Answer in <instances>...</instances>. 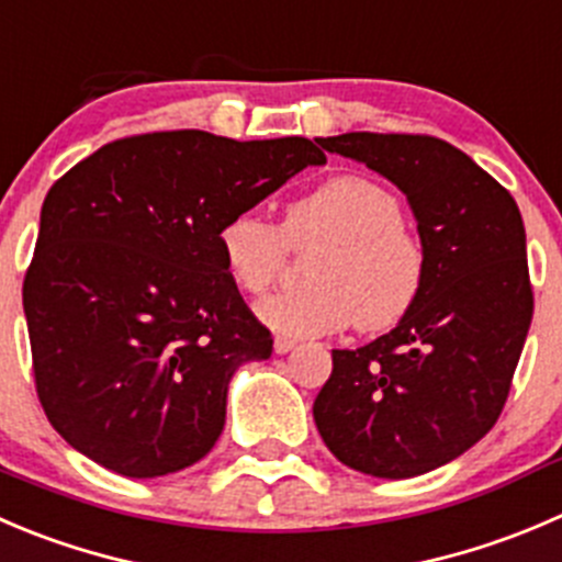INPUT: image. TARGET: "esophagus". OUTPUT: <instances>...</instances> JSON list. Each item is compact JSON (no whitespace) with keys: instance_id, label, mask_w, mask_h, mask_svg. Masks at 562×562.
<instances>
[{"instance_id":"esophagus-1","label":"esophagus","mask_w":562,"mask_h":562,"mask_svg":"<svg viewBox=\"0 0 562 562\" xmlns=\"http://www.w3.org/2000/svg\"><path fill=\"white\" fill-rule=\"evenodd\" d=\"M296 348V340H291V337H274V351L277 353H288Z\"/></svg>"}]
</instances>
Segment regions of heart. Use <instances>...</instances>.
I'll list each match as a JSON object with an SVG mask.
<instances>
[{"label": "heart", "instance_id": "b5f03b06", "mask_svg": "<svg viewBox=\"0 0 562 562\" xmlns=\"http://www.w3.org/2000/svg\"><path fill=\"white\" fill-rule=\"evenodd\" d=\"M321 241L307 260L310 285L258 304V318L291 337L357 324L381 331L401 324L428 280V252L403 222L395 194L364 176H331L285 209L280 227L236 211L216 233L222 266L241 291L260 296L280 280L288 249Z\"/></svg>", "mask_w": 562, "mask_h": 562}]
</instances>
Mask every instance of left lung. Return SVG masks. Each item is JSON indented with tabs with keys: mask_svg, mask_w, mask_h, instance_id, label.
Instances as JSON below:
<instances>
[{
	"mask_svg": "<svg viewBox=\"0 0 562 562\" xmlns=\"http://www.w3.org/2000/svg\"><path fill=\"white\" fill-rule=\"evenodd\" d=\"M406 194L428 252L412 313L362 348H335L313 403L326 448L373 477L423 475L486 437L532 321L525 225L486 170L428 134L326 136Z\"/></svg>",
	"mask_w": 562,
	"mask_h": 562,
	"instance_id": "1",
	"label": "left lung"
}]
</instances>
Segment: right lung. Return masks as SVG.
Instances as JSON below:
<instances>
[{
	"label": "right lung",
	"mask_w": 562,
	"mask_h": 562,
	"mask_svg": "<svg viewBox=\"0 0 562 562\" xmlns=\"http://www.w3.org/2000/svg\"><path fill=\"white\" fill-rule=\"evenodd\" d=\"M324 161L304 136L154 131L48 189L24 315L37 401L70 448L125 477L170 475L214 448L238 364L271 357L216 233Z\"/></svg>",
	"instance_id": "add662e5"
}]
</instances>
